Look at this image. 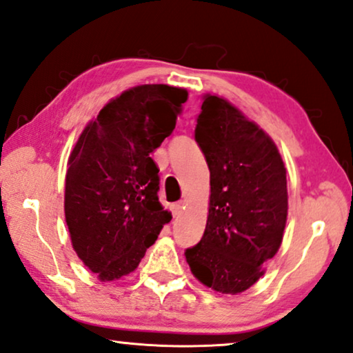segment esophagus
Here are the masks:
<instances>
[{
    "label": "esophagus",
    "instance_id": "obj_1",
    "mask_svg": "<svg viewBox=\"0 0 353 353\" xmlns=\"http://www.w3.org/2000/svg\"><path fill=\"white\" fill-rule=\"evenodd\" d=\"M182 208H183V204H182V203H176V204H172V208H171V210H172V215H174V217H177V215H181V212H182Z\"/></svg>",
    "mask_w": 353,
    "mask_h": 353
}]
</instances>
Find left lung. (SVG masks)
<instances>
[{
  "instance_id": "obj_1",
  "label": "left lung",
  "mask_w": 353,
  "mask_h": 353,
  "mask_svg": "<svg viewBox=\"0 0 353 353\" xmlns=\"http://www.w3.org/2000/svg\"><path fill=\"white\" fill-rule=\"evenodd\" d=\"M194 139L210 172L209 214L199 243L185 250L192 274L225 294L250 288L282 244L287 170L277 145L227 99L204 94Z\"/></svg>"
}]
</instances>
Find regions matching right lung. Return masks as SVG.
<instances>
[{
	"mask_svg": "<svg viewBox=\"0 0 353 353\" xmlns=\"http://www.w3.org/2000/svg\"><path fill=\"white\" fill-rule=\"evenodd\" d=\"M185 88L145 83L99 110L68 160L65 219L72 249L101 282L138 268L171 212L159 201L150 154L176 128Z\"/></svg>",
	"mask_w": 353,
	"mask_h": 353,
	"instance_id": "1",
	"label": "right lung"
}]
</instances>
